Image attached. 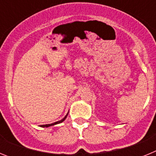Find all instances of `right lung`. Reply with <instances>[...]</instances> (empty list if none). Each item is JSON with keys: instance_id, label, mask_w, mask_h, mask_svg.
<instances>
[{"instance_id": "add662e5", "label": "right lung", "mask_w": 156, "mask_h": 156, "mask_svg": "<svg viewBox=\"0 0 156 156\" xmlns=\"http://www.w3.org/2000/svg\"><path fill=\"white\" fill-rule=\"evenodd\" d=\"M67 115H68V114H67V115H66V116L64 117V118H63L62 119V120H59V121H57V122H54V123H51V124H46V125H41V127H48V126H54V125H55V124H58V123H60V122H62L63 121L65 120V119H66V116H67Z\"/></svg>"}]
</instances>
